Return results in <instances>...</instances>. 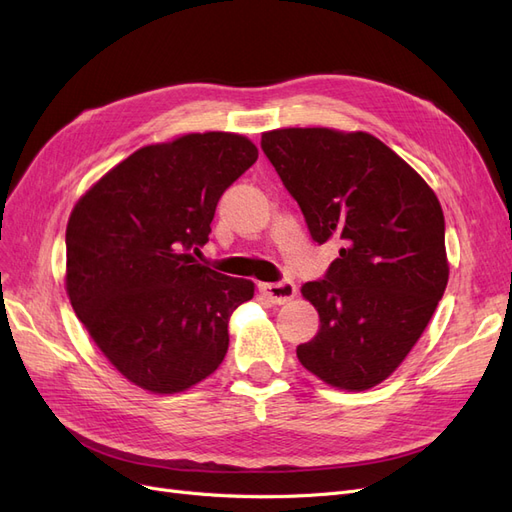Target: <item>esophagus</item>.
I'll list each match as a JSON object with an SVG mask.
<instances>
[{"label": "esophagus", "mask_w": 512, "mask_h": 512, "mask_svg": "<svg viewBox=\"0 0 512 512\" xmlns=\"http://www.w3.org/2000/svg\"><path fill=\"white\" fill-rule=\"evenodd\" d=\"M258 290L262 292V297L269 299L271 303H277V305L290 301L294 294H297V286H294V282H290V280H282L275 284H260Z\"/></svg>", "instance_id": "obj_1"}]
</instances>
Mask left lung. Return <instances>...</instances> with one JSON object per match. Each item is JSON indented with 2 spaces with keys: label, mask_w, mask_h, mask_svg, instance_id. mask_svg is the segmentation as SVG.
Returning <instances> with one entry per match:
<instances>
[{
  "label": "left lung",
  "mask_w": 512,
  "mask_h": 512,
  "mask_svg": "<svg viewBox=\"0 0 512 512\" xmlns=\"http://www.w3.org/2000/svg\"><path fill=\"white\" fill-rule=\"evenodd\" d=\"M262 151L297 200L312 239L342 243L327 275L303 284L320 329L301 365L344 391L389 378L423 335L448 282L438 196L367 132L284 128Z\"/></svg>",
  "instance_id": "obj_1"
}]
</instances>
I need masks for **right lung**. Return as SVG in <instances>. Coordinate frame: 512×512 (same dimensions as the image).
Here are the masks:
<instances>
[{
    "label": "right lung",
    "instance_id": "add662e5",
    "mask_svg": "<svg viewBox=\"0 0 512 512\" xmlns=\"http://www.w3.org/2000/svg\"><path fill=\"white\" fill-rule=\"evenodd\" d=\"M258 160L241 134H185L147 145L89 188L66 228L74 314L123 378L181 393L228 350V320L254 282L194 258L220 196Z\"/></svg>",
    "mask_w": 512,
    "mask_h": 512
}]
</instances>
